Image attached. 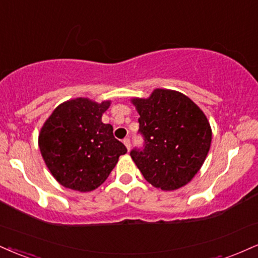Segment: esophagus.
<instances>
[{
    "label": "esophagus",
    "instance_id": "esophagus-1",
    "mask_svg": "<svg viewBox=\"0 0 258 258\" xmlns=\"http://www.w3.org/2000/svg\"><path fill=\"white\" fill-rule=\"evenodd\" d=\"M123 144L126 145L127 150L130 151V149H131V141H130V138H125V139H123Z\"/></svg>",
    "mask_w": 258,
    "mask_h": 258
}]
</instances>
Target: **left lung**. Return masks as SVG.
Returning a JSON list of instances; mask_svg holds the SVG:
<instances>
[{
  "mask_svg": "<svg viewBox=\"0 0 258 258\" xmlns=\"http://www.w3.org/2000/svg\"><path fill=\"white\" fill-rule=\"evenodd\" d=\"M143 149L131 157L148 182L163 191L182 187L197 174L212 144V127L198 105L174 90L155 89L132 98Z\"/></svg>",
  "mask_w": 258,
  "mask_h": 258,
  "instance_id": "8db88e82",
  "label": "left lung"
}]
</instances>
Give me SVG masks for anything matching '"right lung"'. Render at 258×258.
<instances>
[{"label": "right lung", "mask_w": 258, "mask_h": 258, "mask_svg": "<svg viewBox=\"0 0 258 258\" xmlns=\"http://www.w3.org/2000/svg\"><path fill=\"white\" fill-rule=\"evenodd\" d=\"M110 101L102 103L78 97L55 108L40 128L43 160L64 187L80 192L97 188L127 153L113 136V126L102 122Z\"/></svg>", "instance_id": "add662e5"}]
</instances>
